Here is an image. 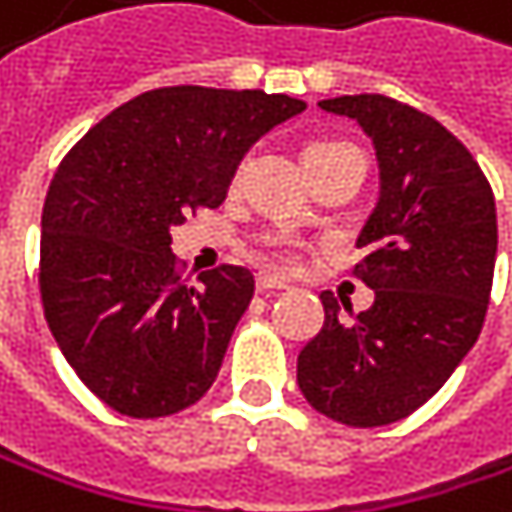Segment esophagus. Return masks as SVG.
Instances as JSON below:
<instances>
[{
    "mask_svg": "<svg viewBox=\"0 0 512 512\" xmlns=\"http://www.w3.org/2000/svg\"><path fill=\"white\" fill-rule=\"evenodd\" d=\"M256 289L259 292H283V289H289V283L280 280V277H274V274H259L256 277Z\"/></svg>",
    "mask_w": 512,
    "mask_h": 512,
    "instance_id": "34e87169",
    "label": "esophagus"
}]
</instances>
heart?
I'll use <instances>...</instances> for the list:
<instances>
[{
    "label": "heart",
    "instance_id": "1",
    "mask_svg": "<svg viewBox=\"0 0 512 512\" xmlns=\"http://www.w3.org/2000/svg\"><path fill=\"white\" fill-rule=\"evenodd\" d=\"M341 147H353V144H350V141H335V138H323V141H313V144L307 147L304 159H313V156H323V153H329V150H341ZM271 253H274V259H280V262H292V253H289V247H286L283 241H274V244H271Z\"/></svg>",
    "mask_w": 512,
    "mask_h": 512
}]
</instances>
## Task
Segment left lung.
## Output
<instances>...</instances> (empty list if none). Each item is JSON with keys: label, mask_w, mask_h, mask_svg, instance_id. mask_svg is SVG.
I'll list each match as a JSON object with an SVG mask.
<instances>
[{"label": "left lung", "mask_w": 512, "mask_h": 512, "mask_svg": "<svg viewBox=\"0 0 512 512\" xmlns=\"http://www.w3.org/2000/svg\"><path fill=\"white\" fill-rule=\"evenodd\" d=\"M319 108L356 120L377 153L380 196L356 238V277L374 304L350 313L319 295L326 323L298 353V389L323 416L374 428L422 407L477 344L498 256L495 196L434 117L377 93Z\"/></svg>", "instance_id": "1"}]
</instances>
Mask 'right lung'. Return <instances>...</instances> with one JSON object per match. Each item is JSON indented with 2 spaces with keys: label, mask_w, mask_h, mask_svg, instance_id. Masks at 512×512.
<instances>
[{
  "label": "right lung",
  "mask_w": 512,
  "mask_h": 512,
  "mask_svg": "<svg viewBox=\"0 0 512 512\" xmlns=\"http://www.w3.org/2000/svg\"><path fill=\"white\" fill-rule=\"evenodd\" d=\"M304 108L283 93L162 87L114 108L59 162L41 211V304L111 410L171 416L214 386L253 274L223 265L183 283L171 229L220 208L247 150Z\"/></svg>",
  "instance_id": "add662e5"
}]
</instances>
